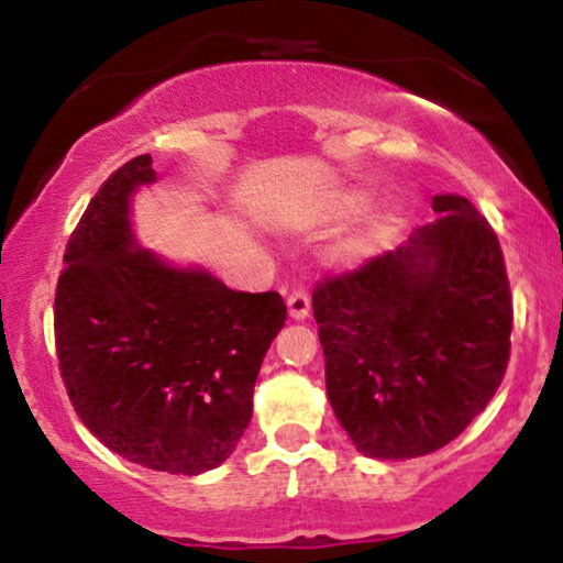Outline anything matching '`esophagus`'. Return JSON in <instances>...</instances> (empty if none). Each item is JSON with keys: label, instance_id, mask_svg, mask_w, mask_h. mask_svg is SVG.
<instances>
[{"label": "esophagus", "instance_id": "obj_1", "mask_svg": "<svg viewBox=\"0 0 563 563\" xmlns=\"http://www.w3.org/2000/svg\"><path fill=\"white\" fill-rule=\"evenodd\" d=\"M286 301H288L290 318H294V320H303V318H307L309 307H312V301H309L307 288H301V286H296L294 290H290Z\"/></svg>", "mask_w": 563, "mask_h": 563}]
</instances>
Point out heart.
Here are the masks:
<instances>
[{"instance_id":"b5f03b06","label":"heart","mask_w":563,"mask_h":563,"mask_svg":"<svg viewBox=\"0 0 563 563\" xmlns=\"http://www.w3.org/2000/svg\"><path fill=\"white\" fill-rule=\"evenodd\" d=\"M346 211H357V209H363L365 206V196H352V198H346ZM397 224H399V219L394 217V214H389V217H380L376 224H373L371 230H367V235L363 238V241H360L357 245L360 249H367V245H373V243H378V241H384V238H389L394 230H397Z\"/></svg>"}]
</instances>
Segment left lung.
<instances>
[{
  "instance_id": "left-lung-1",
  "label": "left lung",
  "mask_w": 563,
  "mask_h": 563,
  "mask_svg": "<svg viewBox=\"0 0 563 563\" xmlns=\"http://www.w3.org/2000/svg\"><path fill=\"white\" fill-rule=\"evenodd\" d=\"M357 269L325 275L312 309L335 418L384 461L452 442L506 376L514 299L495 230L466 198Z\"/></svg>"
}]
</instances>
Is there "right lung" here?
<instances>
[{
  "label": "right lung",
  "instance_id": "obj_1",
  "mask_svg": "<svg viewBox=\"0 0 563 563\" xmlns=\"http://www.w3.org/2000/svg\"><path fill=\"white\" fill-rule=\"evenodd\" d=\"M153 179L151 156L126 161L70 232L55 349L76 416L108 450L196 476L228 461L243 437L286 303L275 290H232L137 249L129 198Z\"/></svg>",
  "mask_w": 563,
  "mask_h": 563
}]
</instances>
